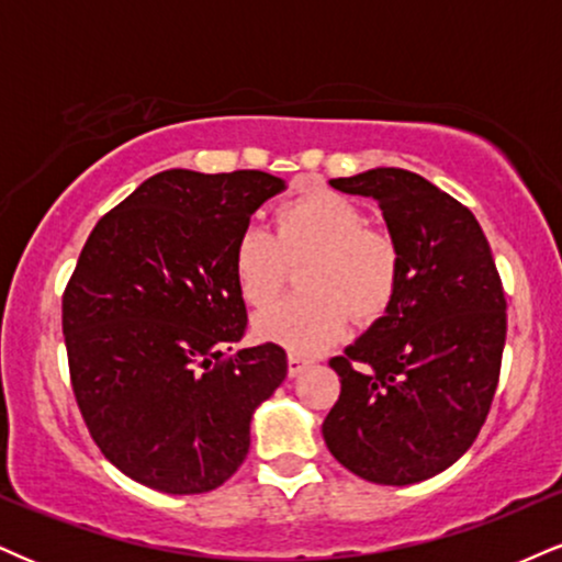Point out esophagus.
Segmentation results:
<instances>
[{
	"mask_svg": "<svg viewBox=\"0 0 562 562\" xmlns=\"http://www.w3.org/2000/svg\"><path fill=\"white\" fill-rule=\"evenodd\" d=\"M311 367V358L301 356V353H288V374L299 376L303 369Z\"/></svg>",
	"mask_w": 562,
	"mask_h": 562,
	"instance_id": "34e87169",
	"label": "esophagus"
}]
</instances>
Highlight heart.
I'll return each mask as SVG.
<instances>
[{"instance_id": "b5f03b06", "label": "heart", "mask_w": 562, "mask_h": 562, "mask_svg": "<svg viewBox=\"0 0 562 562\" xmlns=\"http://www.w3.org/2000/svg\"><path fill=\"white\" fill-rule=\"evenodd\" d=\"M311 261L295 299L256 314L254 333L290 350H322L346 335L350 311L376 322L390 311L403 282V248L387 229L369 227L367 212L346 195L306 191L282 201L274 233L248 225L233 248V274L243 301L261 308L285 285V261Z\"/></svg>"}]
</instances>
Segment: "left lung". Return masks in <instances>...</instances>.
<instances>
[{"instance_id":"left-lung-1","label":"left lung","mask_w":562,"mask_h":562,"mask_svg":"<svg viewBox=\"0 0 562 562\" xmlns=\"http://www.w3.org/2000/svg\"><path fill=\"white\" fill-rule=\"evenodd\" d=\"M329 186L380 204L403 282L387 314L329 361L340 397L324 442L367 482H424L474 445L490 414L508 329L503 282L476 216L422 175L376 167Z\"/></svg>"}]
</instances>
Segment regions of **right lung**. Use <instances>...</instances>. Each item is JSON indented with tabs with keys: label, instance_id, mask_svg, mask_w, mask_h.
Masks as SVG:
<instances>
[{
	"label": "right lung",
	"instance_id": "1",
	"mask_svg": "<svg viewBox=\"0 0 562 562\" xmlns=\"http://www.w3.org/2000/svg\"><path fill=\"white\" fill-rule=\"evenodd\" d=\"M280 191L259 170H167L88 235L63 295L70 382L93 442L133 482L201 495L246 461L288 356L233 350L248 324L233 248Z\"/></svg>",
	"mask_w": 562,
	"mask_h": 562
}]
</instances>
